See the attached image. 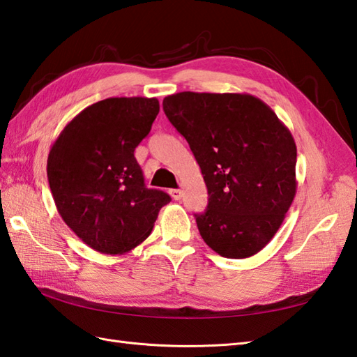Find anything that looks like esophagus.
<instances>
[{"instance_id": "1", "label": "esophagus", "mask_w": 357, "mask_h": 357, "mask_svg": "<svg viewBox=\"0 0 357 357\" xmlns=\"http://www.w3.org/2000/svg\"><path fill=\"white\" fill-rule=\"evenodd\" d=\"M170 196L174 199V201H179L181 198H183V192L179 190V188H172L170 190Z\"/></svg>"}]
</instances>
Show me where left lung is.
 <instances>
[{
    "mask_svg": "<svg viewBox=\"0 0 357 357\" xmlns=\"http://www.w3.org/2000/svg\"><path fill=\"white\" fill-rule=\"evenodd\" d=\"M199 164L208 206L195 215L204 242L244 259L268 244L294 199L296 142L288 127L248 93L179 92L162 101Z\"/></svg>",
    "mask_w": 357,
    "mask_h": 357,
    "instance_id": "obj_1",
    "label": "left lung"
}]
</instances>
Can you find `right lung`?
Here are the masks:
<instances>
[{
    "label": "right lung",
    "mask_w": 357,
    "mask_h": 357,
    "mask_svg": "<svg viewBox=\"0 0 357 357\" xmlns=\"http://www.w3.org/2000/svg\"><path fill=\"white\" fill-rule=\"evenodd\" d=\"M158 113L156 98H107L79 112L52 144L47 178L58 213L96 252H130L170 202L146 187L135 158Z\"/></svg>",
    "instance_id": "right-lung-1"
}]
</instances>
